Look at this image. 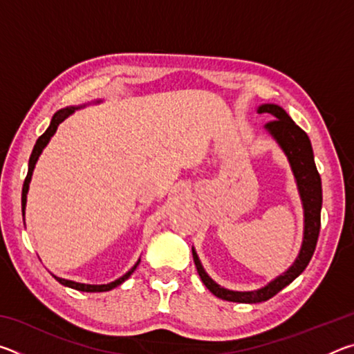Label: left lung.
I'll return each mask as SVG.
<instances>
[{"mask_svg":"<svg viewBox=\"0 0 354 354\" xmlns=\"http://www.w3.org/2000/svg\"><path fill=\"white\" fill-rule=\"evenodd\" d=\"M257 113H270L274 118L273 122L267 123L263 129H266V133L278 143V147L283 149L287 160H289L293 178H295L297 183L299 198H301L303 205L304 231L301 248H299V253L292 266L287 268L284 273H281L279 277L270 281L267 286L261 287V289L247 292L230 290L215 283V281L206 273L198 254H196L195 248L192 247V254H194L196 272H198L203 284H205L215 297L234 303L267 301L268 298L274 297L279 290H283L286 286H289L292 281L298 278L299 274L303 273L304 268L308 267L310 257H313L315 251L317 239H319L320 232V212L323 200L322 179L319 171H317L313 145H310L308 134L304 133L301 128L297 127V123L289 117V113L278 104L266 103L257 106Z\"/></svg>","mask_w":354,"mask_h":354,"instance_id":"1","label":"left lung"}]
</instances>
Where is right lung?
<instances>
[{"label":"right lung","instance_id":"1","mask_svg":"<svg viewBox=\"0 0 354 354\" xmlns=\"http://www.w3.org/2000/svg\"><path fill=\"white\" fill-rule=\"evenodd\" d=\"M103 103V100H95L92 101V103H87L84 106H68V107H64V109H59L55 115H53L51 118V123L50 127H48V129L45 131L44 134H41L37 142H35L34 145V149L31 153V158H29V164H28V175H26V179H25V184H23V190H21V212L23 215H25V211H26V200H28V192H29V183H31V178H32V171L35 169V164H37V160L40 158L41 151H44L45 147L50 143L51 137L56 134L57 131V127L61 124L65 118H68L71 113H75V111L81 109V107H86L88 104H100ZM140 263V259L137 261L133 268H129V270L123 274V277H120L118 279L112 281V283H107V284H84V283H76V281H71V279H64V278H59L56 277V274H53V277L56 278V281H59L62 286L65 287H71V289H76V290H81V292H107V290H112L115 289L117 286L123 284L124 281H127L131 274L134 273V270L137 268V266Z\"/></svg>","mask_w":354,"mask_h":354}]
</instances>
